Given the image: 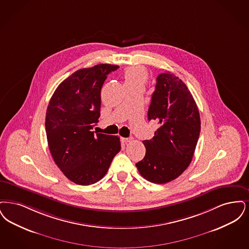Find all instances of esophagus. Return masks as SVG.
Returning a JSON list of instances; mask_svg holds the SVG:
<instances>
[{
  "label": "esophagus",
  "mask_w": 249,
  "mask_h": 249,
  "mask_svg": "<svg viewBox=\"0 0 249 249\" xmlns=\"http://www.w3.org/2000/svg\"><path fill=\"white\" fill-rule=\"evenodd\" d=\"M122 141H123V143H124V144H127V143H129L132 141V138H122L121 139Z\"/></svg>",
  "instance_id": "34e87169"
}]
</instances>
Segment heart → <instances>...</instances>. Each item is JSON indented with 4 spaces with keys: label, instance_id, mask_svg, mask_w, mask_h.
<instances>
[{
    "label": "heart",
    "instance_id": "heart-1",
    "mask_svg": "<svg viewBox=\"0 0 249 249\" xmlns=\"http://www.w3.org/2000/svg\"><path fill=\"white\" fill-rule=\"evenodd\" d=\"M148 72L141 67H130L125 70L124 79V86L127 87H144L148 81Z\"/></svg>",
    "mask_w": 249,
    "mask_h": 249
}]
</instances>
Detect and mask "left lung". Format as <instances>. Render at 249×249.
I'll return each instance as SVG.
<instances>
[{
    "instance_id": "left-lung-1",
    "label": "left lung",
    "mask_w": 249,
    "mask_h": 249,
    "mask_svg": "<svg viewBox=\"0 0 249 249\" xmlns=\"http://www.w3.org/2000/svg\"><path fill=\"white\" fill-rule=\"evenodd\" d=\"M148 120L160 126L152 140L142 141L146 154L136 166L152 183H167L190 165L201 130L194 97L178 77L170 72L157 76Z\"/></svg>"
}]
</instances>
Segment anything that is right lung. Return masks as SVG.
Masks as SVG:
<instances>
[{
	"instance_id": "add662e5",
	"label": "right lung",
	"mask_w": 249,
	"mask_h": 249,
	"mask_svg": "<svg viewBox=\"0 0 249 249\" xmlns=\"http://www.w3.org/2000/svg\"><path fill=\"white\" fill-rule=\"evenodd\" d=\"M118 68L98 64L81 69L57 87L49 101L45 116L49 150L58 168L78 185L100 180L121 150L117 136L92 131L100 116L102 86Z\"/></svg>"
}]
</instances>
